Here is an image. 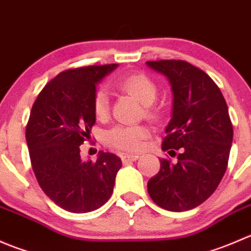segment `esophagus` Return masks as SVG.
<instances>
[{"label":"esophagus","mask_w":251,"mask_h":251,"mask_svg":"<svg viewBox=\"0 0 251 251\" xmlns=\"http://www.w3.org/2000/svg\"><path fill=\"white\" fill-rule=\"evenodd\" d=\"M138 155H136V154H130V153H126L124 154V155H121V160H123L124 164H127L130 163V161H135L137 160Z\"/></svg>","instance_id":"34e87169"}]
</instances>
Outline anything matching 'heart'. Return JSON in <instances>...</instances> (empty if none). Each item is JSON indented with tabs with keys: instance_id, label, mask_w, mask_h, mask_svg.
I'll use <instances>...</instances> for the list:
<instances>
[{
	"instance_id": "b5f03b06",
	"label": "heart",
	"mask_w": 251,
	"mask_h": 251,
	"mask_svg": "<svg viewBox=\"0 0 251 251\" xmlns=\"http://www.w3.org/2000/svg\"><path fill=\"white\" fill-rule=\"evenodd\" d=\"M111 86L127 95L133 96L143 104L144 116L156 120L160 116V109L154 105L158 97V86L155 81L143 73L128 74L111 81ZM93 113L98 120H105L110 113V100L107 91L100 88L93 95ZM149 136L148 127L144 125H119L108 131L105 143L111 148L127 151H137L143 146V141Z\"/></svg>"
}]
</instances>
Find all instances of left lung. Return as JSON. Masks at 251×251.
I'll return each mask as SVG.
<instances>
[{"instance_id": "obj_1", "label": "left lung", "mask_w": 251, "mask_h": 251, "mask_svg": "<svg viewBox=\"0 0 251 251\" xmlns=\"http://www.w3.org/2000/svg\"><path fill=\"white\" fill-rule=\"evenodd\" d=\"M147 65L169 78L174 93L173 118L161 149L177 163L160 159V170L147 188L156 205L186 211L215 192L228 165L233 126L219 86L199 68L184 60L163 59Z\"/></svg>"}]
</instances>
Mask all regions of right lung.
Masks as SVG:
<instances>
[{"instance_id": "add662e5", "label": "right lung", "mask_w": 251, "mask_h": 251, "mask_svg": "<svg viewBox=\"0 0 251 251\" xmlns=\"http://www.w3.org/2000/svg\"><path fill=\"white\" fill-rule=\"evenodd\" d=\"M116 67L64 70L45 85L30 111L25 138L32 170L45 194L67 211H93L107 203L123 166L108 151H100L96 161H82L80 155L96 123V85Z\"/></svg>"}]
</instances>
